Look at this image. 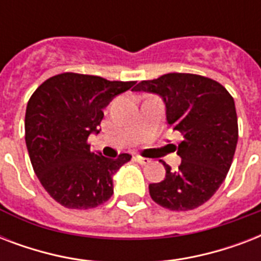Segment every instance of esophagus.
<instances>
[{"instance_id":"1","label":"esophagus","mask_w":261,"mask_h":261,"mask_svg":"<svg viewBox=\"0 0 261 261\" xmlns=\"http://www.w3.org/2000/svg\"><path fill=\"white\" fill-rule=\"evenodd\" d=\"M134 160L138 164H141V165H147V164L150 163V160L145 159V157H141V155H137V157H135Z\"/></svg>"}]
</instances>
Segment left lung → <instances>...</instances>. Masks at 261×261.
Masks as SVG:
<instances>
[{
  "instance_id": "8db88e82",
  "label": "left lung",
  "mask_w": 261,
  "mask_h": 261,
  "mask_svg": "<svg viewBox=\"0 0 261 261\" xmlns=\"http://www.w3.org/2000/svg\"><path fill=\"white\" fill-rule=\"evenodd\" d=\"M161 96L167 122L184 141L178 143L177 171L163 161L165 178L149 186L151 199L173 211L194 210L217 192L230 169L239 141L234 100L214 80L169 73L134 87Z\"/></svg>"
}]
</instances>
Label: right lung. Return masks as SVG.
<instances>
[{
    "instance_id": "obj_1",
    "label": "right lung",
    "mask_w": 261,
    "mask_h": 261,
    "mask_svg": "<svg viewBox=\"0 0 261 261\" xmlns=\"http://www.w3.org/2000/svg\"><path fill=\"white\" fill-rule=\"evenodd\" d=\"M135 81L62 73L46 80L27 104L25 143L39 181L66 208L87 210L114 194L112 177L131 155L106 159L93 153L90 134L100 133L102 110Z\"/></svg>"
}]
</instances>
